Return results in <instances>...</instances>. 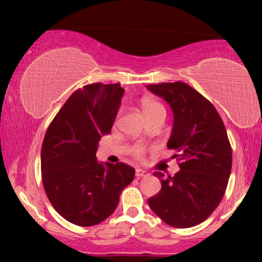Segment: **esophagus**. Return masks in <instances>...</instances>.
Listing matches in <instances>:
<instances>
[{
	"instance_id": "1",
	"label": "esophagus",
	"mask_w": 262,
	"mask_h": 262,
	"mask_svg": "<svg viewBox=\"0 0 262 262\" xmlns=\"http://www.w3.org/2000/svg\"><path fill=\"white\" fill-rule=\"evenodd\" d=\"M150 173L144 169H141V168H137L136 169V177L137 178H143V177H149Z\"/></svg>"
}]
</instances>
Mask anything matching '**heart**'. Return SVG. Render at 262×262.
<instances>
[{
	"label": "heart",
	"mask_w": 262,
	"mask_h": 262,
	"mask_svg": "<svg viewBox=\"0 0 262 262\" xmlns=\"http://www.w3.org/2000/svg\"><path fill=\"white\" fill-rule=\"evenodd\" d=\"M141 107H142V112L144 114L145 118L154 116V114H157V113H166L164 107L161 105L160 102H157L155 100H151V99L142 100ZM144 151H145L144 146L142 145H135L131 148V154L136 157V159H142L143 155H144Z\"/></svg>",
	"instance_id": "b5f03b06"
}]
</instances>
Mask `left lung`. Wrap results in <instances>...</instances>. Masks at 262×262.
<instances>
[{"mask_svg":"<svg viewBox=\"0 0 262 262\" xmlns=\"http://www.w3.org/2000/svg\"><path fill=\"white\" fill-rule=\"evenodd\" d=\"M146 88L169 103L174 114L168 149L178 154L180 170L164 178L161 191L149 198L150 209L174 228H191L216 210L230 177L232 152L227 130L209 100L184 82L149 84Z\"/></svg>","mask_w":262,"mask_h":262,"instance_id":"left-lung-1","label":"left lung"}]
</instances>
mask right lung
I'll list each match as a JSON object with an SVG mask.
<instances>
[{"mask_svg": "<svg viewBox=\"0 0 262 262\" xmlns=\"http://www.w3.org/2000/svg\"><path fill=\"white\" fill-rule=\"evenodd\" d=\"M124 88L93 83L77 89L49 125L41 146V180L55 210L70 223L92 227L114 212L135 169L99 163L96 150L110 134Z\"/></svg>", "mask_w": 262, "mask_h": 262, "instance_id": "1", "label": "right lung"}]
</instances>
